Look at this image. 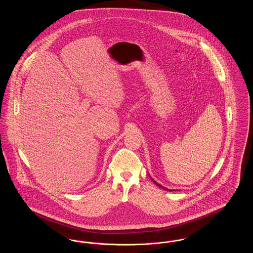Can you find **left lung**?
Here are the masks:
<instances>
[{"instance_id":"left-lung-1","label":"left lung","mask_w":253,"mask_h":253,"mask_svg":"<svg viewBox=\"0 0 253 253\" xmlns=\"http://www.w3.org/2000/svg\"><path fill=\"white\" fill-rule=\"evenodd\" d=\"M153 181H154V182H155V184H156V185H157V186H158V187H160V188H163V189H166V188H164V187H162V186H161V185H159V184H158V183H157V182H156V181L154 180V179H153ZM166 190H167V189H166ZM170 192H171V191H170Z\"/></svg>"}]
</instances>
